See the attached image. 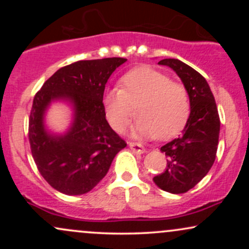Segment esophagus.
Listing matches in <instances>:
<instances>
[{
  "instance_id": "1",
  "label": "esophagus",
  "mask_w": 249,
  "mask_h": 249,
  "mask_svg": "<svg viewBox=\"0 0 249 249\" xmlns=\"http://www.w3.org/2000/svg\"><path fill=\"white\" fill-rule=\"evenodd\" d=\"M128 146H130L131 150L136 153H142L145 151V147L142 146L141 142H128Z\"/></svg>"
}]
</instances>
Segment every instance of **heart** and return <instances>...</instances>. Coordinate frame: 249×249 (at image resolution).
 <instances>
[{
	"label": "heart",
	"mask_w": 249,
	"mask_h": 249,
	"mask_svg": "<svg viewBox=\"0 0 249 249\" xmlns=\"http://www.w3.org/2000/svg\"><path fill=\"white\" fill-rule=\"evenodd\" d=\"M122 89H111L103 96L105 118L116 132H124L138 105L136 136L168 139L177 136L190 117V97L180 82L165 72L138 67L121 78Z\"/></svg>",
	"instance_id": "heart-1"
}]
</instances>
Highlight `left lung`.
I'll use <instances>...</instances> for the list:
<instances>
[{"mask_svg":"<svg viewBox=\"0 0 249 249\" xmlns=\"http://www.w3.org/2000/svg\"><path fill=\"white\" fill-rule=\"evenodd\" d=\"M176 71L187 89L191 113L182 134L160 147L167 156L165 171L153 178L159 188L180 194L193 188L215 160L220 118L210 85L198 71L174 58L158 63Z\"/></svg>","mask_w":249,"mask_h":249,"instance_id":"left-lung-1","label":"left lung"}]
</instances>
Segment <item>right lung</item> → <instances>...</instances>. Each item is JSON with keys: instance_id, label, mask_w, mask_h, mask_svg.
Listing matches in <instances>:
<instances>
[{"instance_id": "add662e5", "label": "right lung", "mask_w": 249, "mask_h": 249, "mask_svg": "<svg viewBox=\"0 0 249 249\" xmlns=\"http://www.w3.org/2000/svg\"><path fill=\"white\" fill-rule=\"evenodd\" d=\"M126 58L78 61L57 70L35 95L29 117L31 154L48 184L68 196L88 193L107 176L113 158L126 146L105 118V84ZM68 100L74 121L65 135L49 134L44 113L53 100Z\"/></svg>"}]
</instances>
